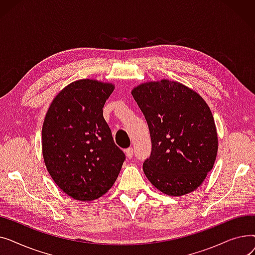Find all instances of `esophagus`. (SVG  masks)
Instances as JSON below:
<instances>
[{"mask_svg":"<svg viewBox=\"0 0 255 255\" xmlns=\"http://www.w3.org/2000/svg\"><path fill=\"white\" fill-rule=\"evenodd\" d=\"M133 152H134V150H133V148H128L126 151H125V153H126V156L130 159V158H132V156H133Z\"/></svg>","mask_w":255,"mask_h":255,"instance_id":"34e87169","label":"esophagus"}]
</instances>
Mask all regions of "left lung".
Listing matches in <instances>:
<instances>
[{"label":"left lung","instance_id":"left-lung-1","mask_svg":"<svg viewBox=\"0 0 255 255\" xmlns=\"http://www.w3.org/2000/svg\"><path fill=\"white\" fill-rule=\"evenodd\" d=\"M131 94L151 134V156L142 166L145 177L170 196L197 189L218 152L217 129L207 102L194 90L166 78L139 84Z\"/></svg>","mask_w":255,"mask_h":255}]
</instances>
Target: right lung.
<instances>
[{"label": "right lung", "mask_w": 255, "mask_h": 255, "mask_svg": "<svg viewBox=\"0 0 255 255\" xmlns=\"http://www.w3.org/2000/svg\"><path fill=\"white\" fill-rule=\"evenodd\" d=\"M113 83L84 78L62 89L50 103L42 126V155L59 188L79 202L109 191L125 155L103 118Z\"/></svg>", "instance_id": "right-lung-1"}]
</instances>
